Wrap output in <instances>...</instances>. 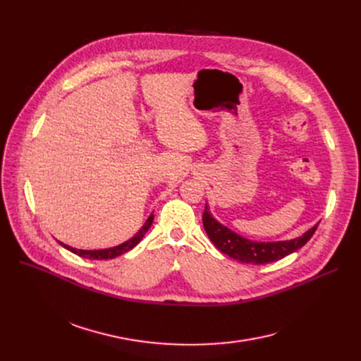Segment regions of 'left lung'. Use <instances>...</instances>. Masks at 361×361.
I'll use <instances>...</instances> for the list:
<instances>
[{
  "instance_id": "8db88e82",
  "label": "left lung",
  "mask_w": 361,
  "mask_h": 361,
  "mask_svg": "<svg viewBox=\"0 0 361 361\" xmlns=\"http://www.w3.org/2000/svg\"><path fill=\"white\" fill-rule=\"evenodd\" d=\"M202 221H203V226L207 237L211 238V241L215 244V247L218 250H221L224 255L230 256L238 262L253 263V264L275 262L301 249L302 245L312 238L319 225L316 224L307 233L290 241L257 243V241L243 238L238 234L226 228V226H224L222 224H219L216 219L212 218L209 207L207 206H204Z\"/></svg>"
}]
</instances>
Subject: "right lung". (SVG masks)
<instances>
[{
	"label": "right lung",
	"mask_w": 361,
	"mask_h": 361,
	"mask_svg": "<svg viewBox=\"0 0 361 361\" xmlns=\"http://www.w3.org/2000/svg\"><path fill=\"white\" fill-rule=\"evenodd\" d=\"M152 221H154V215H150V216L147 218V221H146L145 225L142 226V230H140L135 237L130 238L128 241H126V243H123V244H120V245H117V247H112V249H105V250H78V249H73V247H70V245H66V244H63V243H60V244L63 245V247H66L67 250H70L71 253L79 255V256H82V257H87V259H93V260L112 259V257H117V256H120V255H123V253L131 250L133 247H135L136 244H139V241L143 238V235L146 234V231L150 228Z\"/></svg>",
	"instance_id": "add662e5"
}]
</instances>
